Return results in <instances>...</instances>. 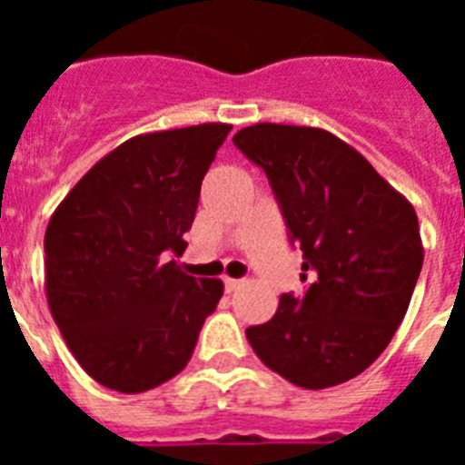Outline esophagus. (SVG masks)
<instances>
[{"label":"esophagus","mask_w":465,"mask_h":465,"mask_svg":"<svg viewBox=\"0 0 465 465\" xmlns=\"http://www.w3.org/2000/svg\"><path fill=\"white\" fill-rule=\"evenodd\" d=\"M223 283H225V291H228V293H232V291H237L242 286V279H230V277H225L223 279Z\"/></svg>","instance_id":"esophagus-1"}]
</instances>
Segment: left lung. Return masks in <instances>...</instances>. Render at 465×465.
Returning <instances> with one entry per match:
<instances>
[{"label": "left lung", "instance_id": "obj_1", "mask_svg": "<svg viewBox=\"0 0 465 465\" xmlns=\"http://www.w3.org/2000/svg\"><path fill=\"white\" fill-rule=\"evenodd\" d=\"M232 142L268 174L312 279L305 295H282L268 323L246 328V340L291 384H342L375 363L408 312L424 262L417 212L322 127L256 123Z\"/></svg>", "mask_w": 465, "mask_h": 465}]
</instances>
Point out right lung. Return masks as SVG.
Segmentation results:
<instances>
[{
  "instance_id": "obj_1",
  "label": "right lung",
  "mask_w": 465,
  "mask_h": 465,
  "mask_svg": "<svg viewBox=\"0 0 465 465\" xmlns=\"http://www.w3.org/2000/svg\"><path fill=\"white\" fill-rule=\"evenodd\" d=\"M232 125L137 134L97 160L44 237L46 298L74 359L106 389L142 393L186 368L223 282L182 256L200 186Z\"/></svg>"
}]
</instances>
